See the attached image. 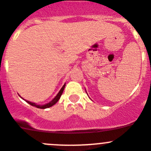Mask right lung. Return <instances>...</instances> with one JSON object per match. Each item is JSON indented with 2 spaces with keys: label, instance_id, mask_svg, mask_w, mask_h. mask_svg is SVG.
I'll return each instance as SVG.
<instances>
[{
  "label": "right lung",
  "instance_id": "right-lung-1",
  "mask_svg": "<svg viewBox=\"0 0 151 151\" xmlns=\"http://www.w3.org/2000/svg\"><path fill=\"white\" fill-rule=\"evenodd\" d=\"M65 84L63 86L62 88H61L60 91H59V93H58V94H57V96H55V97L54 98V99H52V100L50 102H49V103L46 104V105H37V104L34 103V102H29V101H26H26L28 102V103L30 104L31 105H32V106H35V107H36V108H41V109H45V108H49V107H52V105H55V104H56V102H58V100H59V99H60V98L61 95H62L63 92V90H64V88H65Z\"/></svg>",
  "mask_w": 151,
  "mask_h": 151
}]
</instances>
